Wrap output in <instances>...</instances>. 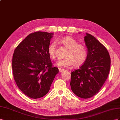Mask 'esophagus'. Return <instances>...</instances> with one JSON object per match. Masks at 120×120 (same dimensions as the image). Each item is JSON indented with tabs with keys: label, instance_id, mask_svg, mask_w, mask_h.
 <instances>
[{
	"label": "esophagus",
	"instance_id": "esophagus-1",
	"mask_svg": "<svg viewBox=\"0 0 120 120\" xmlns=\"http://www.w3.org/2000/svg\"><path fill=\"white\" fill-rule=\"evenodd\" d=\"M59 72H61L64 71V69H62V68H59Z\"/></svg>",
	"mask_w": 120,
	"mask_h": 120
}]
</instances>
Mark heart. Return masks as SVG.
Instances as JSON below:
<instances>
[{
	"instance_id": "heart-1",
	"label": "heart",
	"mask_w": 120,
	"mask_h": 120,
	"mask_svg": "<svg viewBox=\"0 0 120 120\" xmlns=\"http://www.w3.org/2000/svg\"><path fill=\"white\" fill-rule=\"evenodd\" d=\"M61 42L68 49L65 55L66 58L58 60L56 65L59 67L68 68L73 65L79 67L86 61L88 53L86 47L83 44H78L77 40L73 38L67 36L61 39ZM56 43H51L48 49V53L50 58L56 57Z\"/></svg>"
}]
</instances>
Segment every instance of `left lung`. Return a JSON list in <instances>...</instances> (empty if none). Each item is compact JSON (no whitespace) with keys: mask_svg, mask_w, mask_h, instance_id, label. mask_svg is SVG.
Segmentation results:
<instances>
[{"mask_svg":"<svg viewBox=\"0 0 120 120\" xmlns=\"http://www.w3.org/2000/svg\"><path fill=\"white\" fill-rule=\"evenodd\" d=\"M84 41L87 59L79 69L71 72L70 84L75 95L86 99L96 94L107 80L111 58L106 48L93 36L86 34Z\"/></svg>","mask_w":120,"mask_h":120,"instance_id":"1","label":"left lung"}]
</instances>
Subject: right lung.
Returning <instances> with one entry per match:
<instances>
[{"label": "right lung", "instance_id": "1", "mask_svg": "<svg viewBox=\"0 0 120 120\" xmlns=\"http://www.w3.org/2000/svg\"><path fill=\"white\" fill-rule=\"evenodd\" d=\"M53 34L36 32L30 34L15 50L12 67L19 90L30 98L45 95L59 72L48 53Z\"/></svg>", "mask_w": 120, "mask_h": 120}]
</instances>
